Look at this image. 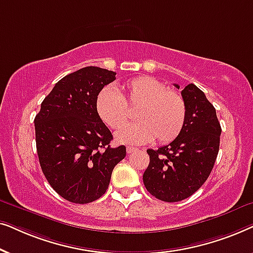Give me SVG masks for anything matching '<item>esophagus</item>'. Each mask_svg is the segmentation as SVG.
I'll return each mask as SVG.
<instances>
[{"mask_svg": "<svg viewBox=\"0 0 253 253\" xmlns=\"http://www.w3.org/2000/svg\"><path fill=\"white\" fill-rule=\"evenodd\" d=\"M136 151H137L136 147H131V146H127V147H126V153H127V154L133 153V152H136Z\"/></svg>", "mask_w": 253, "mask_h": 253, "instance_id": "34e87169", "label": "esophagus"}]
</instances>
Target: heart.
<instances>
[{"mask_svg":"<svg viewBox=\"0 0 253 253\" xmlns=\"http://www.w3.org/2000/svg\"><path fill=\"white\" fill-rule=\"evenodd\" d=\"M122 95L113 86L100 89L95 110L100 120L112 129H121L129 119V107H139L138 123L116 133L121 144L141 145L157 138L159 143H169L181 133L186 117V105L182 94L168 89L164 83L148 76L127 81L122 86Z\"/></svg>","mask_w":253,"mask_h":253,"instance_id":"heart-1","label":"heart"}]
</instances>
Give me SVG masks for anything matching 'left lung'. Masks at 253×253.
<instances>
[{
  "label": "left lung",
  "mask_w": 253,
  "mask_h": 253,
  "mask_svg": "<svg viewBox=\"0 0 253 253\" xmlns=\"http://www.w3.org/2000/svg\"><path fill=\"white\" fill-rule=\"evenodd\" d=\"M181 94L186 105L184 126L170 144L147 150L150 164L143 175L147 191L167 203L188 198L206 182L220 146L219 120L204 92L189 84Z\"/></svg>",
  "instance_id": "1"
}]
</instances>
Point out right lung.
I'll return each instance as SVG.
<instances>
[{
  "instance_id": "obj_1",
  "label": "right lung",
  "mask_w": 253,
  "mask_h": 253,
  "mask_svg": "<svg viewBox=\"0 0 253 253\" xmlns=\"http://www.w3.org/2000/svg\"><path fill=\"white\" fill-rule=\"evenodd\" d=\"M116 72L86 67L65 76L41 103L34 119L36 143L44 177L61 197L75 204L99 199L126 146L112 147V132L100 120L95 99Z\"/></svg>"
}]
</instances>
